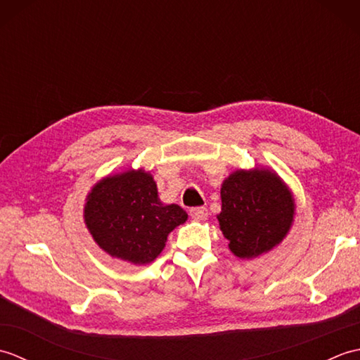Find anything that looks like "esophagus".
Instances as JSON below:
<instances>
[{"instance_id": "esophagus-1", "label": "esophagus", "mask_w": 360, "mask_h": 360, "mask_svg": "<svg viewBox=\"0 0 360 360\" xmlns=\"http://www.w3.org/2000/svg\"><path fill=\"white\" fill-rule=\"evenodd\" d=\"M190 217L196 221H204V219H207L209 212L205 207H193L192 210H190Z\"/></svg>"}]
</instances>
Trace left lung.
Returning a JSON list of instances; mask_svg holds the SVG:
<instances>
[{
  "label": "left lung",
  "mask_w": 360,
  "mask_h": 360,
  "mask_svg": "<svg viewBox=\"0 0 360 360\" xmlns=\"http://www.w3.org/2000/svg\"><path fill=\"white\" fill-rule=\"evenodd\" d=\"M221 202L219 227L240 258H254L277 246L294 219L288 187L264 168L232 173L221 186Z\"/></svg>",
  "instance_id": "8db88e82"
}]
</instances>
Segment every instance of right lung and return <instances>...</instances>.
<instances>
[{
	"label": "right lung",
	"instance_id": "add662e5",
	"mask_svg": "<svg viewBox=\"0 0 360 360\" xmlns=\"http://www.w3.org/2000/svg\"><path fill=\"white\" fill-rule=\"evenodd\" d=\"M178 204L164 205L150 173L108 176L91 190L85 221L96 243L111 257L147 264L162 252L167 236L186 223Z\"/></svg>",
	"mask_w": 360,
	"mask_h": 360
}]
</instances>
